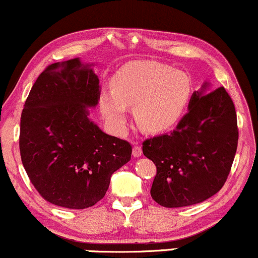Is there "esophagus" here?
<instances>
[{"label": "esophagus", "mask_w": 258, "mask_h": 258, "mask_svg": "<svg viewBox=\"0 0 258 258\" xmlns=\"http://www.w3.org/2000/svg\"><path fill=\"white\" fill-rule=\"evenodd\" d=\"M132 154H133V156H135V157H141L142 155H143L142 148L139 147V145H135V147H133Z\"/></svg>", "instance_id": "1"}]
</instances>
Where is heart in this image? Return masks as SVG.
<instances>
[{
  "mask_svg": "<svg viewBox=\"0 0 258 258\" xmlns=\"http://www.w3.org/2000/svg\"><path fill=\"white\" fill-rule=\"evenodd\" d=\"M192 84L185 73L155 62H135L122 67L111 79V90L99 96L104 119L122 131L128 107L144 131L159 133L178 122L191 98Z\"/></svg>",
  "mask_w": 258,
  "mask_h": 258,
  "instance_id": "heart-1",
  "label": "heart"
}]
</instances>
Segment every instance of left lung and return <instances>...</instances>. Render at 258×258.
Masks as SVG:
<instances>
[{
    "mask_svg": "<svg viewBox=\"0 0 258 258\" xmlns=\"http://www.w3.org/2000/svg\"><path fill=\"white\" fill-rule=\"evenodd\" d=\"M204 83L168 135L147 139L143 154L156 166L151 197L160 206H194L221 190L238 145L237 114L225 88Z\"/></svg>",
    "mask_w": 258,
    "mask_h": 258,
    "instance_id": "8db88e82",
    "label": "left lung"
}]
</instances>
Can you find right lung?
Returning <instances> with one entry per match:
<instances>
[{"label":"right lung","mask_w":258,"mask_h":258,"mask_svg":"<svg viewBox=\"0 0 258 258\" xmlns=\"http://www.w3.org/2000/svg\"><path fill=\"white\" fill-rule=\"evenodd\" d=\"M92 66L79 57L48 66L21 113L24 168L40 196L68 209L95 206L113 173L131 160L128 142L107 135L90 119L89 108L101 95Z\"/></svg>","instance_id":"right-lung-1"}]
</instances>
